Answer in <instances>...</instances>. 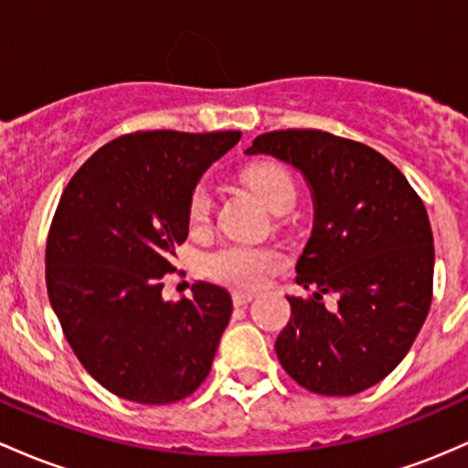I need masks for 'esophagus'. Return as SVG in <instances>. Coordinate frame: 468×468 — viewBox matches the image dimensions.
Returning <instances> with one entry per match:
<instances>
[{"label": "esophagus", "instance_id": "1", "mask_svg": "<svg viewBox=\"0 0 468 468\" xmlns=\"http://www.w3.org/2000/svg\"><path fill=\"white\" fill-rule=\"evenodd\" d=\"M232 301H234L236 307H243V304H248V303L254 301V293H250V292H234L232 293Z\"/></svg>", "mask_w": 468, "mask_h": 468}]
</instances>
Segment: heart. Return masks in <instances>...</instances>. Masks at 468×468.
Returning a JSON list of instances; mask_svg holds the SVG:
<instances>
[{
    "label": "heart",
    "instance_id": "b5f03b06",
    "mask_svg": "<svg viewBox=\"0 0 468 468\" xmlns=\"http://www.w3.org/2000/svg\"><path fill=\"white\" fill-rule=\"evenodd\" d=\"M248 183L259 192L267 206H274L285 192H293V181L282 167L256 165L248 172ZM214 198L207 183H198L190 194L187 214L192 225H203L212 212ZM278 265V254L270 250L245 243H225L203 256L201 267L212 281L236 290H256L265 281V274Z\"/></svg>",
    "mask_w": 468,
    "mask_h": 468
}]
</instances>
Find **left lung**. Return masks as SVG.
Returning <instances> with one entry per match:
<instances>
[{
  "label": "left lung",
  "instance_id": "1",
  "mask_svg": "<svg viewBox=\"0 0 468 468\" xmlns=\"http://www.w3.org/2000/svg\"><path fill=\"white\" fill-rule=\"evenodd\" d=\"M245 154L285 161L307 181L314 229L276 338L282 369L320 396H354L400 365L431 307L433 234L427 209L389 159L323 130L256 136ZM323 292L339 296L329 313Z\"/></svg>",
  "mask_w": 468,
  "mask_h": 468
}]
</instances>
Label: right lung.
<instances>
[{
	"label": "right lung",
	"mask_w": 468,
	"mask_h": 468,
	"mask_svg": "<svg viewBox=\"0 0 468 468\" xmlns=\"http://www.w3.org/2000/svg\"><path fill=\"white\" fill-rule=\"evenodd\" d=\"M239 130H152L99 148L70 178L46 243V287L66 340L114 396L170 404L198 389L232 316V298L197 282L167 303L161 278L187 239L198 178Z\"/></svg>",
	"instance_id": "1"
}]
</instances>
